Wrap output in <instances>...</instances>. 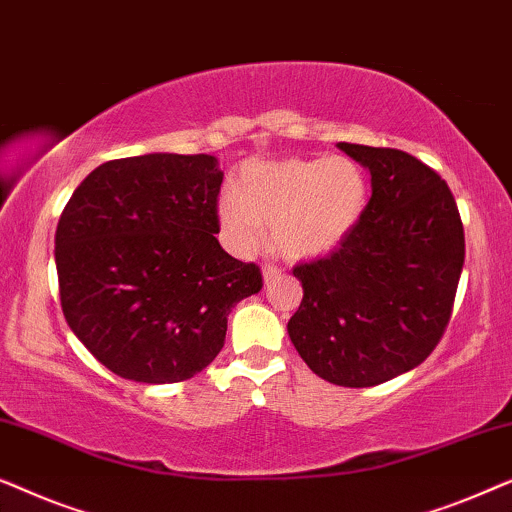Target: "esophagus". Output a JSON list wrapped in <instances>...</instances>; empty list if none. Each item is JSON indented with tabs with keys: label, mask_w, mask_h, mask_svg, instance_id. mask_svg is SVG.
<instances>
[{
	"label": "esophagus",
	"mask_w": 512,
	"mask_h": 512,
	"mask_svg": "<svg viewBox=\"0 0 512 512\" xmlns=\"http://www.w3.org/2000/svg\"><path fill=\"white\" fill-rule=\"evenodd\" d=\"M279 275H282V268H279V265H272V263L263 265V279H265V284L272 282V279H277Z\"/></svg>",
	"instance_id": "34e87169"
}]
</instances>
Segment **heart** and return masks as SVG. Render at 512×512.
Wrapping results in <instances>:
<instances>
[{
    "instance_id": "b5f03b06",
    "label": "heart",
    "mask_w": 512,
    "mask_h": 512,
    "mask_svg": "<svg viewBox=\"0 0 512 512\" xmlns=\"http://www.w3.org/2000/svg\"><path fill=\"white\" fill-rule=\"evenodd\" d=\"M370 200L366 172L349 158H286L254 163L235 195L219 202V223L237 249H256L263 228L286 258L333 251L359 226Z\"/></svg>"
}]
</instances>
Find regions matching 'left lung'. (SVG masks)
Returning <instances> with one entry per match:
<instances>
[{
	"label": "left lung",
	"instance_id": "left-lung-1",
	"mask_svg": "<svg viewBox=\"0 0 512 512\" xmlns=\"http://www.w3.org/2000/svg\"><path fill=\"white\" fill-rule=\"evenodd\" d=\"M370 170L366 214L324 258L298 263L303 300L289 319L321 380L375 387L417 368L443 338L464 268V226L436 170L410 153L338 144Z\"/></svg>",
	"mask_w": 512,
	"mask_h": 512
}]
</instances>
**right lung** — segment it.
<instances>
[{
    "instance_id": "right-lung-1",
    "label": "right lung",
    "mask_w": 512,
    "mask_h": 512,
    "mask_svg": "<svg viewBox=\"0 0 512 512\" xmlns=\"http://www.w3.org/2000/svg\"><path fill=\"white\" fill-rule=\"evenodd\" d=\"M221 181L207 153H146L95 167L62 209V312L118 377L191 380L221 352L230 310L261 291V268L214 237Z\"/></svg>"
}]
</instances>
